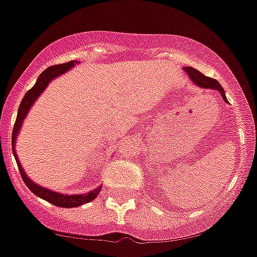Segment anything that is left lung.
Segmentation results:
<instances>
[{
  "instance_id": "left-lung-1",
  "label": "left lung",
  "mask_w": 257,
  "mask_h": 257,
  "mask_svg": "<svg viewBox=\"0 0 257 257\" xmlns=\"http://www.w3.org/2000/svg\"><path fill=\"white\" fill-rule=\"evenodd\" d=\"M184 71H186V73L189 75L190 80H191L192 82L197 86V87L206 88V90H216L217 92H220L221 97L223 98V101H225L226 103L228 102L227 98H226L225 91H223L222 86H221L220 83L215 80V78H210V77H207V76H204L201 72H200V71L195 70V68H192V67H184Z\"/></svg>"
}]
</instances>
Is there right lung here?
<instances>
[{"label": "right lung", "mask_w": 257, "mask_h": 257, "mask_svg": "<svg viewBox=\"0 0 257 257\" xmlns=\"http://www.w3.org/2000/svg\"><path fill=\"white\" fill-rule=\"evenodd\" d=\"M80 63L78 61H70V62L62 63V65H57V66H51V67L46 68L45 71L39 76L37 78L36 83L34 85V87L31 88L30 91H27L26 95L24 96L21 101V105L19 107V112H17V117H16V122H15L14 126V132H12V154H14L15 159H16L17 166H19L20 174H21L22 180L26 184V186L34 192L36 196L41 197L42 200L45 201H48L50 204L56 205L58 207H66V209H70V207H77L81 206L83 204H87V202L92 201L97 197L98 192L101 191L102 186H98L96 189L91 190L90 192L87 194H76V195H68V194H62V192H56L52 191L50 189H46V187L40 186L39 184L32 181L27 174L25 172L24 167H22L21 162H20L19 156L16 154V139L20 134V130L22 127V123H24L25 118H26L27 113L29 111L31 110V107L34 106L35 101L40 97V95L46 90L50 82L55 78H57L58 76L63 75V73L67 72L68 70H71L72 67H75V65Z\"/></svg>", "instance_id": "obj_1"}]
</instances>
